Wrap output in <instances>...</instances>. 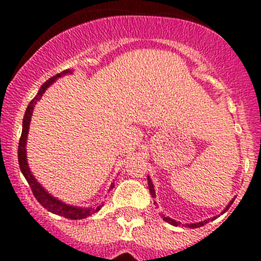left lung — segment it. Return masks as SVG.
<instances>
[{
    "mask_svg": "<svg viewBox=\"0 0 261 261\" xmlns=\"http://www.w3.org/2000/svg\"><path fill=\"white\" fill-rule=\"evenodd\" d=\"M147 186H149V191H150L151 196H153V197H155V191H154V186H153V183H151V179L149 176H147ZM234 200L235 199H232L231 201L229 202V205L226 206L225 211H223V212H226L227 209L230 208V206H231V204H232V201H234ZM223 212H222V213H223ZM162 217H163V221H166V222H168V223H171V225H174V226L180 225V222H176V221H174L172 218H170V217H166L165 214H162ZM214 218H216V217H213V218H211V220L201 221V222H197V223H187L186 226H188V227H191V229H196V227H200V226H204L205 223H208V221H213Z\"/></svg>",
    "mask_w": 261,
    "mask_h": 261,
    "instance_id": "obj_1",
    "label": "left lung"
}]
</instances>
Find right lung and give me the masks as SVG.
Instances as JSON below:
<instances>
[{"label": "right lung", "mask_w": 261, "mask_h": 261, "mask_svg": "<svg viewBox=\"0 0 261 261\" xmlns=\"http://www.w3.org/2000/svg\"><path fill=\"white\" fill-rule=\"evenodd\" d=\"M69 73H73L71 70L66 69V70L61 71L59 74L53 75L52 78L44 82L41 85L40 90L38 91L36 96L32 99L30 105L27 106L26 114L23 117V125H22V136H20L19 140V146H18V162H19L20 171H22L23 176L26 177L27 183L31 187V191L34 193V196L36 197L39 202H40L41 206H44L48 212H52L55 214H59L61 217H65L69 220H82V218H86V217L91 216V214L96 213L99 209L102 208L103 204H98L94 208H81V206H73V205H68L65 202L60 201L59 199L53 197L50 193H48L47 191L41 187V184L36 180L34 175L31 174L29 167V163H27V155H26V142H27V135H29V128H30V121H31L32 112H34V107H35L36 102L40 100V98L43 96V94L45 93V90L50 86V85L57 80V78L62 77V75L69 74ZM115 184L111 183V188H114Z\"/></svg>", "instance_id": "obj_1"}]
</instances>
